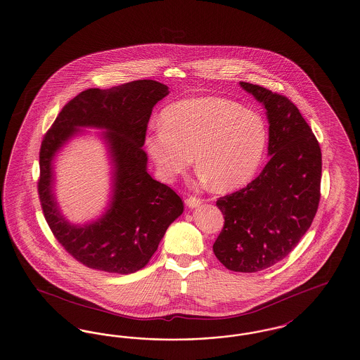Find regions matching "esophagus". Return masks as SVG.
<instances>
[{
  "instance_id": "34e87169",
  "label": "esophagus",
  "mask_w": 360,
  "mask_h": 360,
  "mask_svg": "<svg viewBox=\"0 0 360 360\" xmlns=\"http://www.w3.org/2000/svg\"><path fill=\"white\" fill-rule=\"evenodd\" d=\"M202 203L201 198H197V197H193L190 195L186 200V205L190 209H194V207H198Z\"/></svg>"
}]
</instances>
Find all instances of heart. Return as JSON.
I'll return each instance as SVG.
<instances>
[{"instance_id":"obj_1","label":"heart","mask_w":360,"mask_h":360,"mask_svg":"<svg viewBox=\"0 0 360 360\" xmlns=\"http://www.w3.org/2000/svg\"><path fill=\"white\" fill-rule=\"evenodd\" d=\"M266 144V123L257 111L217 96L174 103L163 111L162 126L146 138L147 153L163 181L184 173L194 155L200 175L216 190L248 182Z\"/></svg>"}]
</instances>
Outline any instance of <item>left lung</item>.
<instances>
[{"label": "left lung", "instance_id": "obj_1", "mask_svg": "<svg viewBox=\"0 0 360 360\" xmlns=\"http://www.w3.org/2000/svg\"><path fill=\"white\" fill-rule=\"evenodd\" d=\"M240 86L266 110L271 159L246 187L217 200L225 222L213 252L229 271L255 274L285 259L309 229L320 201L321 150L287 96Z\"/></svg>", "mask_w": 360, "mask_h": 360}]
</instances>
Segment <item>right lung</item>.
Returning a JSON list of instances; mask_svg holds the SVG:
<instances>
[{
	"label": "right lung",
	"mask_w": 360,
	"mask_h": 360,
	"mask_svg": "<svg viewBox=\"0 0 360 360\" xmlns=\"http://www.w3.org/2000/svg\"><path fill=\"white\" fill-rule=\"evenodd\" d=\"M166 95L169 86L155 80L89 88L63 107L44 136L37 185L44 217L60 245L91 269L117 274L142 269L184 212L173 188L147 173L142 148L151 111ZM80 127L108 131L104 138L115 165V185L110 206L101 219L72 226L60 216L53 195L51 160Z\"/></svg>",
	"instance_id": "1"
}]
</instances>
